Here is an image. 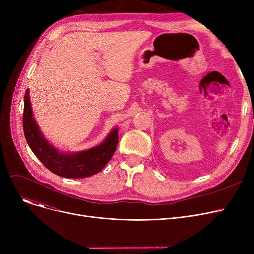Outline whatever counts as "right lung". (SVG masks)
Masks as SVG:
<instances>
[{"mask_svg": "<svg viewBox=\"0 0 254 254\" xmlns=\"http://www.w3.org/2000/svg\"><path fill=\"white\" fill-rule=\"evenodd\" d=\"M22 125L26 142L40 162L56 175L71 179L89 177L102 171L113 156L119 139L116 127L96 147L73 153L60 152L40 131L33 116L29 89L24 95Z\"/></svg>", "mask_w": 254, "mask_h": 254, "instance_id": "right-lung-1", "label": "right lung"}]
</instances>
